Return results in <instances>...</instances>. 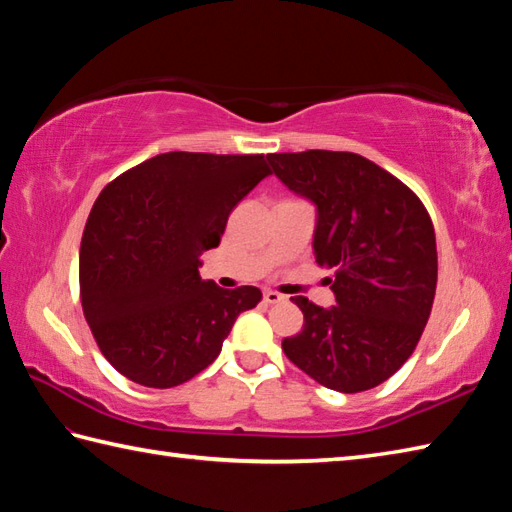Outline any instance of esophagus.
Segmentation results:
<instances>
[{"label":"esophagus","instance_id":"esophagus-1","mask_svg":"<svg viewBox=\"0 0 512 512\" xmlns=\"http://www.w3.org/2000/svg\"><path fill=\"white\" fill-rule=\"evenodd\" d=\"M264 301H266V303H270V306H273V303L286 301V297H284V295H279V292H275V290H266V292H264Z\"/></svg>","mask_w":512,"mask_h":512}]
</instances>
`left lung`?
I'll return each instance as SVG.
<instances>
[{"mask_svg": "<svg viewBox=\"0 0 512 512\" xmlns=\"http://www.w3.org/2000/svg\"><path fill=\"white\" fill-rule=\"evenodd\" d=\"M275 176L317 204L314 255L334 270L336 306L292 297L299 334L286 356L319 385L358 394L385 383L416 350L438 284L433 222L405 182L352 151L268 154Z\"/></svg>", "mask_w": 512, "mask_h": 512, "instance_id": "left-lung-1", "label": "left lung"}]
</instances>
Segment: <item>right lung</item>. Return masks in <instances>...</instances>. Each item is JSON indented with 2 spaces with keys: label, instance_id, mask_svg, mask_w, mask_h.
Masks as SVG:
<instances>
[{
  "label": "right lung",
  "instance_id": "1",
  "mask_svg": "<svg viewBox=\"0 0 512 512\" xmlns=\"http://www.w3.org/2000/svg\"><path fill=\"white\" fill-rule=\"evenodd\" d=\"M266 176L264 154L169 151L101 191L81 237L79 284L85 321L116 372L154 389L187 383L262 301L259 288L224 290L198 268Z\"/></svg>",
  "mask_w": 512,
  "mask_h": 512
}]
</instances>
